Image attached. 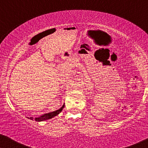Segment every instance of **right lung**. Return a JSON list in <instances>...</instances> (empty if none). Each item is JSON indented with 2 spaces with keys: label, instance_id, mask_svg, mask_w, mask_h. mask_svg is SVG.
<instances>
[{
  "label": "right lung",
  "instance_id": "obj_1",
  "mask_svg": "<svg viewBox=\"0 0 148 148\" xmlns=\"http://www.w3.org/2000/svg\"><path fill=\"white\" fill-rule=\"evenodd\" d=\"M64 107V104L62 105L61 108H60L59 109H58V110H56L55 111H53V112H48V113H46V114H44L41 115V116H38V117H36V118H34V117H27V119H31L32 121H38V122H40V121H46V120H48V119H52L53 117L57 116V115L60 113V112L62 110V109Z\"/></svg>",
  "mask_w": 148,
  "mask_h": 148
}]
</instances>
